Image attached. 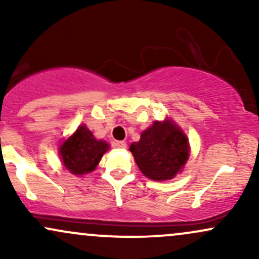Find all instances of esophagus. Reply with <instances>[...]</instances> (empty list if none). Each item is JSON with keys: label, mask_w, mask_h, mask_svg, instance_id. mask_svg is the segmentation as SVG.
Here are the masks:
<instances>
[{"label": "esophagus", "mask_w": 259, "mask_h": 259, "mask_svg": "<svg viewBox=\"0 0 259 259\" xmlns=\"http://www.w3.org/2000/svg\"><path fill=\"white\" fill-rule=\"evenodd\" d=\"M114 146L117 148H121V150H123V148L126 147V142L125 141H117L114 144Z\"/></svg>", "instance_id": "obj_1"}]
</instances>
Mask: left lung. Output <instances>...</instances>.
<instances>
[{
    "label": "left lung",
    "instance_id": "obj_1",
    "mask_svg": "<svg viewBox=\"0 0 259 259\" xmlns=\"http://www.w3.org/2000/svg\"><path fill=\"white\" fill-rule=\"evenodd\" d=\"M129 150L140 170L152 180L171 179L189 158L186 136L170 120L154 121Z\"/></svg>",
    "mask_w": 259,
    "mask_h": 259
}]
</instances>
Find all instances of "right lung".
Masks as SVG:
<instances>
[{
  "mask_svg": "<svg viewBox=\"0 0 259 259\" xmlns=\"http://www.w3.org/2000/svg\"><path fill=\"white\" fill-rule=\"evenodd\" d=\"M108 144L96 140L85 125H80L59 148L64 167L75 175L88 174L99 164Z\"/></svg>",
  "mask_w": 259,
  "mask_h": 259,
  "instance_id": "1",
  "label": "right lung"
}]
</instances>
